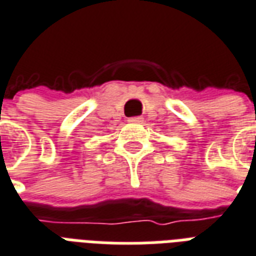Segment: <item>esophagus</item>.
<instances>
[{
	"label": "esophagus",
	"instance_id": "obj_1",
	"mask_svg": "<svg viewBox=\"0 0 256 256\" xmlns=\"http://www.w3.org/2000/svg\"><path fill=\"white\" fill-rule=\"evenodd\" d=\"M128 122H132V124H142L144 118L142 116H132V118H128Z\"/></svg>",
	"mask_w": 256,
	"mask_h": 256
}]
</instances>
